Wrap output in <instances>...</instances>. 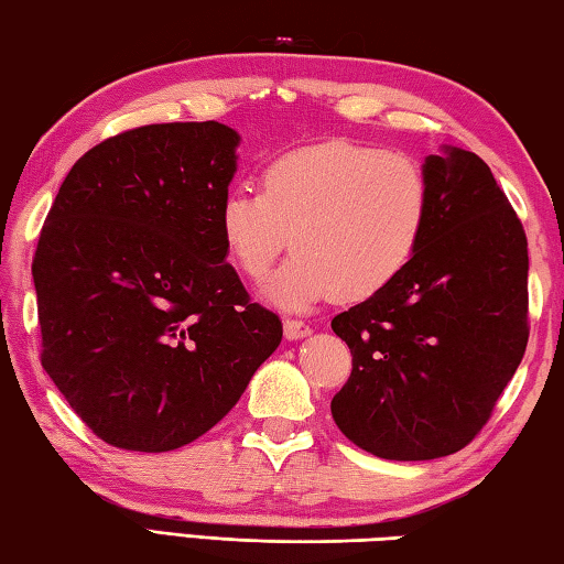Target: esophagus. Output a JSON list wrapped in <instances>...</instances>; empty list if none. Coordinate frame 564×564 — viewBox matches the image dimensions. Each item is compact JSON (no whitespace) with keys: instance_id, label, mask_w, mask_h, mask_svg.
I'll return each mask as SVG.
<instances>
[{"instance_id":"obj_1","label":"esophagus","mask_w":564,"mask_h":564,"mask_svg":"<svg viewBox=\"0 0 564 564\" xmlns=\"http://www.w3.org/2000/svg\"><path fill=\"white\" fill-rule=\"evenodd\" d=\"M283 336L289 340H301L305 336H311V326H308V323L299 321V318H285L283 321Z\"/></svg>"}]
</instances>
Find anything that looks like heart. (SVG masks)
Returning <instances> with one entry per match:
<instances>
[{
    "instance_id": "b5f03b06",
    "label": "heart",
    "mask_w": 564,
    "mask_h": 564,
    "mask_svg": "<svg viewBox=\"0 0 564 564\" xmlns=\"http://www.w3.org/2000/svg\"><path fill=\"white\" fill-rule=\"evenodd\" d=\"M431 218V181L413 156L333 139L285 151L261 171V194L226 191L216 226L231 263L269 295L305 308L328 295L373 299L413 263Z\"/></svg>"
}]
</instances>
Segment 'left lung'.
Listing matches in <instances>:
<instances>
[{
    "label": "left lung",
    "mask_w": 564,
    "mask_h": 564,
    "mask_svg": "<svg viewBox=\"0 0 564 564\" xmlns=\"http://www.w3.org/2000/svg\"><path fill=\"white\" fill-rule=\"evenodd\" d=\"M431 218L413 263L330 321L352 370L340 433L386 460L453 455L488 423L528 348V238L473 151L425 156Z\"/></svg>",
    "instance_id": "obj_1"
}]
</instances>
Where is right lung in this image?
<instances>
[{"instance_id": "right-lung-1", "label": "right lung", "mask_w": 564, "mask_h": 564, "mask_svg": "<svg viewBox=\"0 0 564 564\" xmlns=\"http://www.w3.org/2000/svg\"><path fill=\"white\" fill-rule=\"evenodd\" d=\"M238 141L218 121L123 131L76 161L46 216L32 263L42 366L113 447L202 437L283 338L216 226Z\"/></svg>"}]
</instances>
